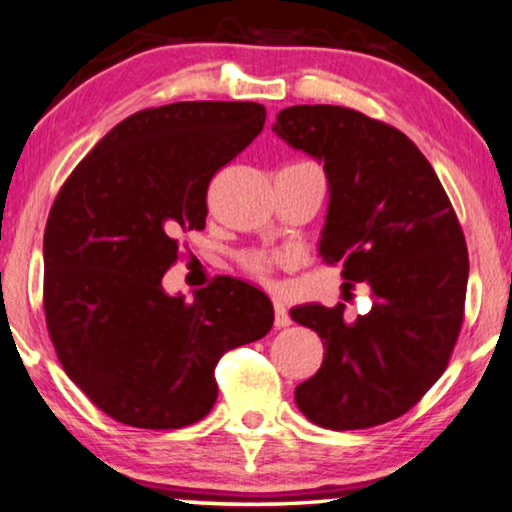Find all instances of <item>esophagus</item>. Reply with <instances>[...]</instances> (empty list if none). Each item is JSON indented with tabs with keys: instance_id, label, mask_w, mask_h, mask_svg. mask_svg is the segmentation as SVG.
<instances>
[{
	"instance_id": "obj_1",
	"label": "esophagus",
	"mask_w": 512,
	"mask_h": 512,
	"mask_svg": "<svg viewBox=\"0 0 512 512\" xmlns=\"http://www.w3.org/2000/svg\"><path fill=\"white\" fill-rule=\"evenodd\" d=\"M273 324H276V329H285V326L292 324L287 308L280 301H273Z\"/></svg>"
}]
</instances>
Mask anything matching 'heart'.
<instances>
[{
  "instance_id": "heart-1",
  "label": "heart",
  "mask_w": 512,
  "mask_h": 512,
  "mask_svg": "<svg viewBox=\"0 0 512 512\" xmlns=\"http://www.w3.org/2000/svg\"><path fill=\"white\" fill-rule=\"evenodd\" d=\"M239 266L253 280L271 285L273 276H276V271L282 266V259L278 255L262 253V250H248V253L239 255Z\"/></svg>"
}]
</instances>
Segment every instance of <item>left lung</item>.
I'll use <instances>...</instances> for the list:
<instances>
[{
  "label": "left lung",
  "instance_id": "8db88e82",
  "mask_svg": "<svg viewBox=\"0 0 512 512\" xmlns=\"http://www.w3.org/2000/svg\"><path fill=\"white\" fill-rule=\"evenodd\" d=\"M294 149L324 160L331 188L319 241L347 287L368 282L372 308L301 305L292 319L317 331L324 361L296 386L299 409L329 430H365L421 402L464 322L469 253L444 186L391 124L340 105H292L273 126Z\"/></svg>",
  "mask_w": 512,
  "mask_h": 512
}]
</instances>
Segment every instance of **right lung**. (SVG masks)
<instances>
[{"mask_svg": "<svg viewBox=\"0 0 512 512\" xmlns=\"http://www.w3.org/2000/svg\"><path fill=\"white\" fill-rule=\"evenodd\" d=\"M264 105L183 101L126 117L80 160L43 236V310L61 368L114 421L179 430L211 411L220 356L264 338L269 296L230 276L195 299L160 280L204 230L220 167L262 133Z\"/></svg>", "mask_w": 512, "mask_h": 512, "instance_id": "right-lung-1", "label": "right lung"}]
</instances>
